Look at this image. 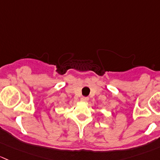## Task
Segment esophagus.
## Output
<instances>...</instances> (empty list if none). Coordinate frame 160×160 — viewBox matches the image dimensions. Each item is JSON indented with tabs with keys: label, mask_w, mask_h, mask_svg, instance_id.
Here are the masks:
<instances>
[{
	"label": "esophagus",
	"mask_w": 160,
	"mask_h": 160,
	"mask_svg": "<svg viewBox=\"0 0 160 160\" xmlns=\"http://www.w3.org/2000/svg\"><path fill=\"white\" fill-rule=\"evenodd\" d=\"M81 101H82V102H87L88 101V97H82V98H81Z\"/></svg>",
	"instance_id": "1"
}]
</instances>
